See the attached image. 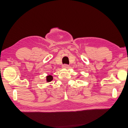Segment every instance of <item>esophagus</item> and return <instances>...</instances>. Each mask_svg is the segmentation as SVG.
Listing matches in <instances>:
<instances>
[{"label":"esophagus","mask_w":128,"mask_h":128,"mask_svg":"<svg viewBox=\"0 0 128 128\" xmlns=\"http://www.w3.org/2000/svg\"><path fill=\"white\" fill-rule=\"evenodd\" d=\"M62 68H69V65L67 64H64L62 65Z\"/></svg>","instance_id":"esophagus-1"}]
</instances>
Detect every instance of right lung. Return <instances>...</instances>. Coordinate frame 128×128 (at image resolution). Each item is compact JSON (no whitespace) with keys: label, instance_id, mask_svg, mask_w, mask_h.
I'll return each mask as SVG.
<instances>
[{"label":"right lung","instance_id":"right-lung-1","mask_svg":"<svg viewBox=\"0 0 128 128\" xmlns=\"http://www.w3.org/2000/svg\"><path fill=\"white\" fill-rule=\"evenodd\" d=\"M53 80V77L51 75H49V76H46V81L47 82H50L51 81H52Z\"/></svg>","mask_w":128,"mask_h":128}]
</instances>
